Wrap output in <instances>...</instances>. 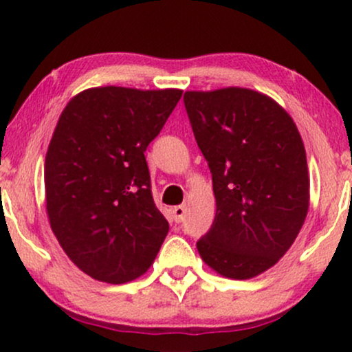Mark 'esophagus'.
Segmentation results:
<instances>
[{
  "instance_id": "obj_1",
  "label": "esophagus",
  "mask_w": 352,
  "mask_h": 352,
  "mask_svg": "<svg viewBox=\"0 0 352 352\" xmlns=\"http://www.w3.org/2000/svg\"><path fill=\"white\" fill-rule=\"evenodd\" d=\"M185 213H187V208L184 207V205H179V207L173 208V218H175V221L179 223V221L184 220Z\"/></svg>"
}]
</instances>
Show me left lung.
<instances>
[{
	"label": "left lung",
	"mask_w": 352,
	"mask_h": 352,
	"mask_svg": "<svg viewBox=\"0 0 352 352\" xmlns=\"http://www.w3.org/2000/svg\"><path fill=\"white\" fill-rule=\"evenodd\" d=\"M184 102L217 201L197 250L215 273L250 280L281 260L308 215L300 131L276 100L253 89L187 91Z\"/></svg>",
	"instance_id": "8db88e82"
}]
</instances>
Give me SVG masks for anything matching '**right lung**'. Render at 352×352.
Listing matches in <instances>:
<instances>
[{
    "instance_id": "obj_1",
    "label": "right lung",
    "mask_w": 352,
    "mask_h": 352,
    "mask_svg": "<svg viewBox=\"0 0 352 352\" xmlns=\"http://www.w3.org/2000/svg\"><path fill=\"white\" fill-rule=\"evenodd\" d=\"M182 92L91 87L60 112L44 162L46 212L60 248L94 280H137L167 236L144 152Z\"/></svg>"
}]
</instances>
